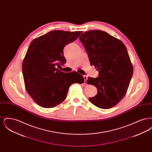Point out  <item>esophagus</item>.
<instances>
[{
  "instance_id": "34e87169",
  "label": "esophagus",
  "mask_w": 152,
  "mask_h": 152,
  "mask_svg": "<svg viewBox=\"0 0 152 152\" xmlns=\"http://www.w3.org/2000/svg\"><path fill=\"white\" fill-rule=\"evenodd\" d=\"M84 79H85V84H87L86 83V82H87L88 77H87V76H84Z\"/></svg>"
}]
</instances>
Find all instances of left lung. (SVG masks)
<instances>
[{"label": "left lung", "mask_w": 152, "mask_h": 152, "mask_svg": "<svg viewBox=\"0 0 152 152\" xmlns=\"http://www.w3.org/2000/svg\"><path fill=\"white\" fill-rule=\"evenodd\" d=\"M79 39L91 65L99 72L98 77L87 80V84L95 86L98 91L89 100L100 108H111L126 94L133 75L126 48L120 40L99 30L87 31Z\"/></svg>", "instance_id": "8db88e82"}]
</instances>
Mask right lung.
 I'll use <instances>...</instances> for the list:
<instances>
[{"instance_id": "obj_1", "label": "right lung", "mask_w": 152, "mask_h": 152, "mask_svg": "<svg viewBox=\"0 0 152 152\" xmlns=\"http://www.w3.org/2000/svg\"><path fill=\"white\" fill-rule=\"evenodd\" d=\"M82 31L56 30L34 39L23 61L25 88L39 106L50 108L65 100L73 83L82 84L84 79L76 72L67 73L57 68L66 62L63 50L75 41Z\"/></svg>"}]
</instances>
